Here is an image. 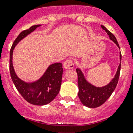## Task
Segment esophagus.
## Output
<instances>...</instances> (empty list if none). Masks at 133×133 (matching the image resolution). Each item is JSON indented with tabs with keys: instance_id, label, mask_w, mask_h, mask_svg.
Here are the masks:
<instances>
[{
	"instance_id": "obj_1",
	"label": "esophagus",
	"mask_w": 133,
	"mask_h": 133,
	"mask_svg": "<svg viewBox=\"0 0 133 133\" xmlns=\"http://www.w3.org/2000/svg\"><path fill=\"white\" fill-rule=\"evenodd\" d=\"M63 66L65 69H73L74 68V62H73V60L68 59L64 62V64H63Z\"/></svg>"
}]
</instances>
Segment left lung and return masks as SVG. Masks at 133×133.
<instances>
[{
  "instance_id": "1",
  "label": "left lung",
  "mask_w": 133,
  "mask_h": 133,
  "mask_svg": "<svg viewBox=\"0 0 133 133\" xmlns=\"http://www.w3.org/2000/svg\"><path fill=\"white\" fill-rule=\"evenodd\" d=\"M101 27L108 33V35L109 36L110 39L112 40L120 48L118 43L117 40L115 35L104 25H101ZM120 64L118 68L117 72L115 75V78L111 80L109 84L102 88H96L89 84L85 79L81 70L80 69H76V71L78 75V85L79 89L78 96L81 102L85 106L90 108H98L102 105L104 103H105V101L110 97L111 94L116 88L118 82L120 68H121V53L120 55Z\"/></svg>"
}]
</instances>
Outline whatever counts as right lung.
I'll list each match as a JSON object with an SVG mask.
<instances>
[{"instance_id":"obj_1","label":"right lung","mask_w":133,"mask_h":133,"mask_svg":"<svg viewBox=\"0 0 133 133\" xmlns=\"http://www.w3.org/2000/svg\"><path fill=\"white\" fill-rule=\"evenodd\" d=\"M39 26L41 25H35L28 29L24 30L15 40L9 53V71L12 81L22 97L28 102L33 105H43L53 101L58 94L62 84V64H51L39 80L33 83H26L17 76L12 63L13 51L15 45Z\"/></svg>"}]
</instances>
